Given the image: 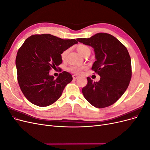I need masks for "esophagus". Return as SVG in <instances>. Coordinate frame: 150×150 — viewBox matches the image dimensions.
I'll return each mask as SVG.
<instances>
[{
    "mask_svg": "<svg viewBox=\"0 0 150 150\" xmlns=\"http://www.w3.org/2000/svg\"><path fill=\"white\" fill-rule=\"evenodd\" d=\"M79 78V76L78 75H76V74H74L73 76H72V78H73L74 80H76V79H78Z\"/></svg>",
    "mask_w": 150,
    "mask_h": 150,
    "instance_id": "esophagus-1",
    "label": "esophagus"
}]
</instances>
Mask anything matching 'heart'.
Segmentation results:
<instances>
[{"label":"heart","instance_id":"1","mask_svg":"<svg viewBox=\"0 0 150 150\" xmlns=\"http://www.w3.org/2000/svg\"><path fill=\"white\" fill-rule=\"evenodd\" d=\"M76 49H77V51H78V52L81 54V55L83 56L88 51H90L89 48L87 46H86V45H84V44L78 45V46H77V47H76ZM67 53H68V50H65V51H64L62 52V54H61L62 59H64L66 57V56H67ZM83 69H84V67L78 66H71V67L68 68L69 71H70L72 72H74V73H76V74L81 73V71H82Z\"/></svg>","mask_w":150,"mask_h":150}]
</instances>
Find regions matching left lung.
Here are the masks:
<instances>
[{
    "label": "left lung",
    "instance_id": "1",
    "mask_svg": "<svg viewBox=\"0 0 150 150\" xmlns=\"http://www.w3.org/2000/svg\"><path fill=\"white\" fill-rule=\"evenodd\" d=\"M77 40L94 49L96 61L92 70L101 77L98 82L87 78L88 84L82 89L85 99L98 108L112 105L126 91L131 78V62L128 50L119 40L107 33H98L89 38Z\"/></svg>",
    "mask_w": 150,
    "mask_h": 150
}]
</instances>
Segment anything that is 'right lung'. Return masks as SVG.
<instances>
[{
	"instance_id": "add662e5",
	"label": "right lung",
	"mask_w": 150,
	"mask_h": 150,
	"mask_svg": "<svg viewBox=\"0 0 150 150\" xmlns=\"http://www.w3.org/2000/svg\"><path fill=\"white\" fill-rule=\"evenodd\" d=\"M74 39H62L49 34H35L27 39L16 59L17 80L22 92L35 105H51L59 98L72 77L66 71L56 79L49 71L60 65L61 54L74 44Z\"/></svg>"
}]
</instances>
